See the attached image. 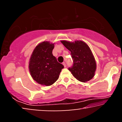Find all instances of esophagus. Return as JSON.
I'll list each match as a JSON object with an SVG mask.
<instances>
[{"label": "esophagus", "instance_id": "1", "mask_svg": "<svg viewBox=\"0 0 122 122\" xmlns=\"http://www.w3.org/2000/svg\"><path fill=\"white\" fill-rule=\"evenodd\" d=\"M62 65L64 66V67H66V63L65 62H63L62 63Z\"/></svg>", "mask_w": 122, "mask_h": 122}]
</instances>
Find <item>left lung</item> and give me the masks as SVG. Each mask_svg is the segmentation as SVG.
<instances>
[{
	"instance_id": "left-lung-1",
	"label": "left lung",
	"mask_w": 122,
	"mask_h": 122,
	"mask_svg": "<svg viewBox=\"0 0 122 122\" xmlns=\"http://www.w3.org/2000/svg\"><path fill=\"white\" fill-rule=\"evenodd\" d=\"M61 42L71 52L73 65L68 69L74 77L82 82L92 78L96 71V63L88 45L80 40L73 42L62 40Z\"/></svg>"
}]
</instances>
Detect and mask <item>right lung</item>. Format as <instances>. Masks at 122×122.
Segmentation results:
<instances>
[{"label":"right lung","instance_id":"obj_1","mask_svg":"<svg viewBox=\"0 0 122 122\" xmlns=\"http://www.w3.org/2000/svg\"><path fill=\"white\" fill-rule=\"evenodd\" d=\"M54 44L44 41L37 45L30 56L29 70L34 81L41 85L51 86L59 78L64 66L52 54Z\"/></svg>","mask_w":122,"mask_h":122}]
</instances>
